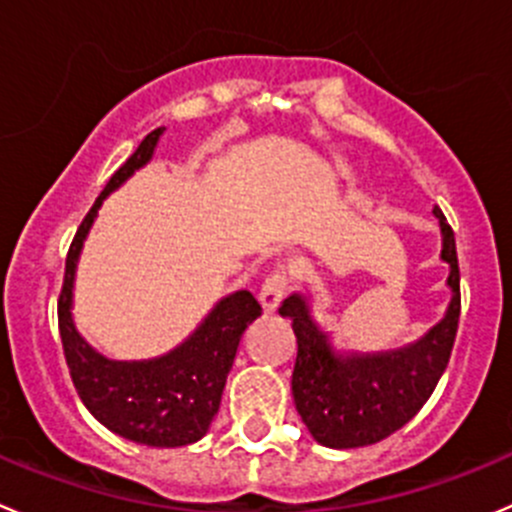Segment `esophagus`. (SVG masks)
I'll return each instance as SVG.
<instances>
[{"instance_id": "34e87169", "label": "esophagus", "mask_w": 512, "mask_h": 512, "mask_svg": "<svg viewBox=\"0 0 512 512\" xmlns=\"http://www.w3.org/2000/svg\"><path fill=\"white\" fill-rule=\"evenodd\" d=\"M287 285H290V277L285 270H275L265 282H262L260 290V302L265 307V312H275L280 307L282 297H285Z\"/></svg>"}]
</instances>
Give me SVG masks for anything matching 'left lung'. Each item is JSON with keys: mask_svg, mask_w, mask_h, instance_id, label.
Returning a JSON list of instances; mask_svg holds the SVG:
<instances>
[{"mask_svg": "<svg viewBox=\"0 0 512 512\" xmlns=\"http://www.w3.org/2000/svg\"><path fill=\"white\" fill-rule=\"evenodd\" d=\"M443 232V257L450 265L453 292L443 320L415 345L390 352L342 355L320 330L302 295H290L280 307L297 335L292 398L312 438L327 448L347 450L380 443L398 433L428 403L448 367L460 320V270L453 227L435 207Z\"/></svg>", "mask_w": 512, "mask_h": 512, "instance_id": "obj_1", "label": "left lung"}]
</instances>
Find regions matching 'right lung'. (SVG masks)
<instances>
[{
    "label": "right lung",
    "instance_id": "1",
    "mask_svg": "<svg viewBox=\"0 0 512 512\" xmlns=\"http://www.w3.org/2000/svg\"><path fill=\"white\" fill-rule=\"evenodd\" d=\"M162 132L165 127H157L140 142L135 155L109 177L107 187L79 225L67 252L57 315L64 360L89 413L104 428L127 440L152 448H180L197 443L210 430L212 418L220 410L222 390L235 362L242 332L262 315L255 295L240 290L220 300L180 347L155 360H107L82 340L72 322L74 270L84 237L104 197L150 162Z\"/></svg>",
    "mask_w": 512,
    "mask_h": 512
}]
</instances>
